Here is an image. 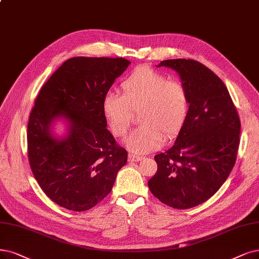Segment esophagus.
I'll return each instance as SVG.
<instances>
[{
	"instance_id": "34e87169",
	"label": "esophagus",
	"mask_w": 259,
	"mask_h": 259,
	"mask_svg": "<svg viewBox=\"0 0 259 259\" xmlns=\"http://www.w3.org/2000/svg\"><path fill=\"white\" fill-rule=\"evenodd\" d=\"M129 161H131V162H138V161H140V160H142L143 159V157H141V156H138V155H136V154H129Z\"/></svg>"
}]
</instances>
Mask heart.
Wrapping results in <instances>:
<instances>
[{
  "mask_svg": "<svg viewBox=\"0 0 259 259\" xmlns=\"http://www.w3.org/2000/svg\"><path fill=\"white\" fill-rule=\"evenodd\" d=\"M121 93L110 92L102 101V114L116 138L127 135L139 113L141 126L123 141L135 154H147L177 136L189 112V94L183 82L148 66L137 67L120 84Z\"/></svg>",
  "mask_w": 259,
  "mask_h": 259,
  "instance_id": "1",
  "label": "heart"
}]
</instances>
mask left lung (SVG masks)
Returning <instances> with one entry per match:
<instances>
[{"label": "left lung", "mask_w": 259, "mask_h": 259, "mask_svg": "<svg viewBox=\"0 0 259 259\" xmlns=\"http://www.w3.org/2000/svg\"><path fill=\"white\" fill-rule=\"evenodd\" d=\"M180 76L189 94V112L174 145L155 156L150 192L176 209L198 206L225 183L235 165L241 123L225 84L194 60L162 61Z\"/></svg>", "instance_id": "1"}]
</instances>
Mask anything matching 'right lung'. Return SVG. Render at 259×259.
Here are the masks:
<instances>
[{
  "label": "right lung",
  "instance_id": "right-lung-1",
  "mask_svg": "<svg viewBox=\"0 0 259 259\" xmlns=\"http://www.w3.org/2000/svg\"><path fill=\"white\" fill-rule=\"evenodd\" d=\"M130 62L122 57H72L41 88L27 123V156L45 194L72 211L97 205L127 163V150L116 144L102 114V101ZM67 123L57 138L52 124Z\"/></svg>",
  "mask_w": 259,
  "mask_h": 259
}]
</instances>
